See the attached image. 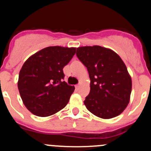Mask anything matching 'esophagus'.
<instances>
[{"label":"esophagus","instance_id":"1","mask_svg":"<svg viewBox=\"0 0 151 151\" xmlns=\"http://www.w3.org/2000/svg\"><path fill=\"white\" fill-rule=\"evenodd\" d=\"M79 88H80V86H79L78 85H75V89L77 90V91H78V90H79Z\"/></svg>","mask_w":151,"mask_h":151}]
</instances>
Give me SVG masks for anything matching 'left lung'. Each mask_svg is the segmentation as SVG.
Wrapping results in <instances>:
<instances>
[{"label":"left lung","mask_w":151,"mask_h":151,"mask_svg":"<svg viewBox=\"0 0 151 151\" xmlns=\"http://www.w3.org/2000/svg\"><path fill=\"white\" fill-rule=\"evenodd\" d=\"M76 54L91 80L90 93L84 101L87 109L103 119L122 113L130 101L132 83L121 57L98 45L78 47Z\"/></svg>","instance_id":"8db88e82"}]
</instances>
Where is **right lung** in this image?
I'll return each instance as SVG.
<instances>
[{
    "instance_id": "add662e5",
    "label": "right lung",
    "mask_w": 151,
    "mask_h": 151,
    "mask_svg": "<svg viewBox=\"0 0 151 151\" xmlns=\"http://www.w3.org/2000/svg\"><path fill=\"white\" fill-rule=\"evenodd\" d=\"M75 52V47H48L24 63L19 74L18 89L22 102L33 115L50 116L68 104L75 88L63 80V68Z\"/></svg>"
}]
</instances>
